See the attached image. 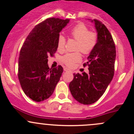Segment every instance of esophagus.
I'll return each mask as SVG.
<instances>
[{
	"instance_id": "1",
	"label": "esophagus",
	"mask_w": 134,
	"mask_h": 134,
	"mask_svg": "<svg viewBox=\"0 0 134 134\" xmlns=\"http://www.w3.org/2000/svg\"><path fill=\"white\" fill-rule=\"evenodd\" d=\"M64 71H66V72H67V71H70V72H71V70L67 68V67H65V68H64Z\"/></svg>"
}]
</instances>
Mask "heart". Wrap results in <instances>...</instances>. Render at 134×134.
<instances>
[{"instance_id":"heart-1","label":"heart","mask_w":134,"mask_h":134,"mask_svg":"<svg viewBox=\"0 0 134 134\" xmlns=\"http://www.w3.org/2000/svg\"><path fill=\"white\" fill-rule=\"evenodd\" d=\"M70 35L78 41L76 51H80L85 54H90L95 46L97 41V36L94 32H90L87 26L83 23H79L75 25L70 31ZM58 49L63 51L65 45V38L64 36H59L57 41ZM81 54L80 52L66 54L62 61L68 67H72L75 63L80 62Z\"/></svg>"}]
</instances>
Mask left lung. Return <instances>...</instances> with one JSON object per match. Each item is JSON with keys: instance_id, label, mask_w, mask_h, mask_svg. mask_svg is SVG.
I'll return each instance as SVG.
<instances>
[{"instance_id": "obj_1", "label": "left lung", "mask_w": 134, "mask_h": 134, "mask_svg": "<svg viewBox=\"0 0 134 134\" xmlns=\"http://www.w3.org/2000/svg\"><path fill=\"white\" fill-rule=\"evenodd\" d=\"M90 21L94 24L97 41L83 64L89 67V73L74 74L69 83L74 98L86 105L97 102L105 92L114 75L116 57L114 41L106 26L97 19Z\"/></svg>"}]
</instances>
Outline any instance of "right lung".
Masks as SVG:
<instances>
[{"label": "right lung", "instance_id": "right-lung-1", "mask_svg": "<svg viewBox=\"0 0 134 134\" xmlns=\"http://www.w3.org/2000/svg\"><path fill=\"white\" fill-rule=\"evenodd\" d=\"M70 19L48 18L32 29L20 51L18 78L27 97L36 102L49 98L59 81L63 69L61 65L50 69L48 56L58 48L59 33Z\"/></svg>", "mask_w": 134, "mask_h": 134}]
</instances>
